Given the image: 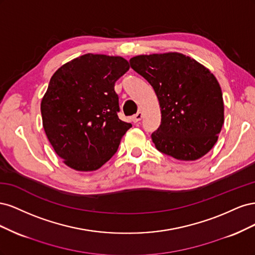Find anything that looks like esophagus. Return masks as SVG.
<instances>
[{
  "mask_svg": "<svg viewBox=\"0 0 255 255\" xmlns=\"http://www.w3.org/2000/svg\"><path fill=\"white\" fill-rule=\"evenodd\" d=\"M141 119H142V113H141V112H138L136 115L133 116V121H134L135 123L139 122Z\"/></svg>",
  "mask_w": 255,
  "mask_h": 255,
  "instance_id": "34e87169",
  "label": "esophagus"
}]
</instances>
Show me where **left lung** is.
<instances>
[{
  "label": "left lung",
  "mask_w": 255,
  "mask_h": 255,
  "mask_svg": "<svg viewBox=\"0 0 255 255\" xmlns=\"http://www.w3.org/2000/svg\"><path fill=\"white\" fill-rule=\"evenodd\" d=\"M129 64L151 84L158 99L161 122L151 135L156 149L184 161L210 152L225 122L222 92L215 75L177 52L137 55Z\"/></svg>",
  "instance_id": "1"
}]
</instances>
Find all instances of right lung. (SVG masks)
<instances>
[{"label": "right lung", "instance_id": "add662e5", "mask_svg": "<svg viewBox=\"0 0 255 255\" xmlns=\"http://www.w3.org/2000/svg\"><path fill=\"white\" fill-rule=\"evenodd\" d=\"M129 69L121 56L87 53L58 68L41 100L54 151L76 171H95L117 151L132 125L119 119L115 83Z\"/></svg>", "mask_w": 255, "mask_h": 255}]
</instances>
